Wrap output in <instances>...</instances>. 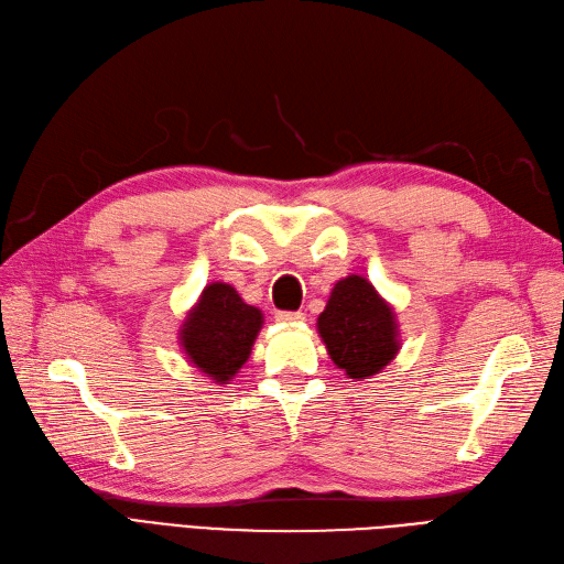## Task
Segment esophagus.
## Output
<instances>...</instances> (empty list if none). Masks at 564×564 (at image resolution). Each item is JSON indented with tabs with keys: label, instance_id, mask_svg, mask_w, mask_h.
<instances>
[{
	"label": "esophagus",
	"instance_id": "34e87169",
	"mask_svg": "<svg viewBox=\"0 0 564 564\" xmlns=\"http://www.w3.org/2000/svg\"><path fill=\"white\" fill-rule=\"evenodd\" d=\"M276 321H281V323H302L304 314L302 312H276Z\"/></svg>",
	"mask_w": 564,
	"mask_h": 564
}]
</instances>
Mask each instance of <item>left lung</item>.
<instances>
[{
    "instance_id": "obj_1",
    "label": "left lung",
    "mask_w": 564,
    "mask_h": 564,
    "mask_svg": "<svg viewBox=\"0 0 564 564\" xmlns=\"http://www.w3.org/2000/svg\"><path fill=\"white\" fill-rule=\"evenodd\" d=\"M316 325L335 366L358 381L389 366L401 349L391 304L356 274L335 283Z\"/></svg>"
}]
</instances>
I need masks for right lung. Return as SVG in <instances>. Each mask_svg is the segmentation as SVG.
I'll return each mask as SVG.
<instances>
[{
    "label": "right lung",
    "instance_id": "add662e5",
    "mask_svg": "<svg viewBox=\"0 0 564 564\" xmlns=\"http://www.w3.org/2000/svg\"><path fill=\"white\" fill-rule=\"evenodd\" d=\"M262 312L250 306L229 283H210L180 328V344L194 368L217 384L241 370L262 328Z\"/></svg>",
    "mask_w": 564,
    "mask_h": 564
}]
</instances>
